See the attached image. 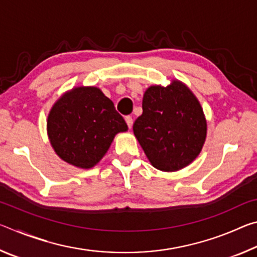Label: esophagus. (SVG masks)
Masks as SVG:
<instances>
[{
	"label": "esophagus",
	"instance_id": "1",
	"mask_svg": "<svg viewBox=\"0 0 257 257\" xmlns=\"http://www.w3.org/2000/svg\"><path fill=\"white\" fill-rule=\"evenodd\" d=\"M125 122H127V124H128V127L129 128H132L133 127V122H134V120H133V118L130 115H128V116H125Z\"/></svg>",
	"mask_w": 257,
	"mask_h": 257
}]
</instances>
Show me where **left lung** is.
Segmentation results:
<instances>
[{
    "label": "left lung",
    "instance_id": "1",
    "mask_svg": "<svg viewBox=\"0 0 257 257\" xmlns=\"http://www.w3.org/2000/svg\"><path fill=\"white\" fill-rule=\"evenodd\" d=\"M134 134L147 159L161 171L173 172L189 165L206 139V120L193 92L179 80L151 86L143 97V114Z\"/></svg>",
    "mask_w": 257,
    "mask_h": 257
}]
</instances>
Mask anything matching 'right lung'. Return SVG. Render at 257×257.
I'll use <instances>...</instances> for the list:
<instances>
[{
	"label": "right lung",
	"instance_id": "right-lung-1",
	"mask_svg": "<svg viewBox=\"0 0 257 257\" xmlns=\"http://www.w3.org/2000/svg\"><path fill=\"white\" fill-rule=\"evenodd\" d=\"M128 130L114 104L94 86L75 87L54 103L47 135L60 159L80 169L96 165L118 133Z\"/></svg>",
	"mask_w": 257,
	"mask_h": 257
}]
</instances>
